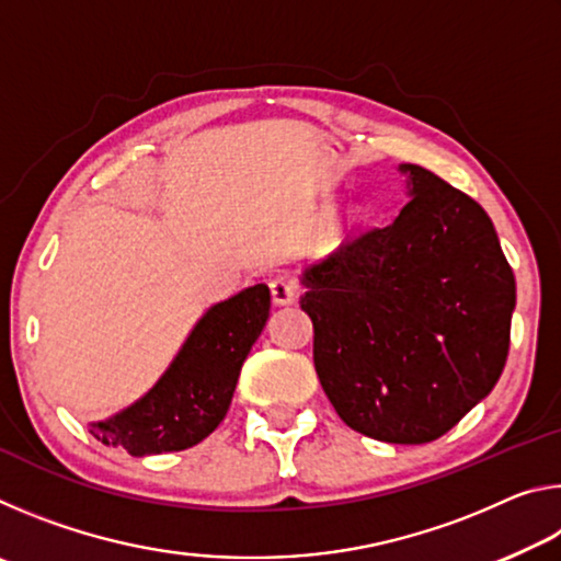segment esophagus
Segmentation results:
<instances>
[{"instance_id": "esophagus-1", "label": "esophagus", "mask_w": 561, "mask_h": 561, "mask_svg": "<svg viewBox=\"0 0 561 561\" xmlns=\"http://www.w3.org/2000/svg\"><path fill=\"white\" fill-rule=\"evenodd\" d=\"M270 289H272V299L277 307H287V304L297 301V294H299V284L294 282L287 274H282V277H274L270 282Z\"/></svg>"}]
</instances>
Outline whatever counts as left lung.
I'll use <instances>...</instances> for the list:
<instances>
[{"label":"left lung","instance_id":"obj_1","mask_svg":"<svg viewBox=\"0 0 561 561\" xmlns=\"http://www.w3.org/2000/svg\"><path fill=\"white\" fill-rule=\"evenodd\" d=\"M408 205L301 274L321 388L348 428L421 445L448 433L505 368L515 274L482 207L403 163Z\"/></svg>","mask_w":561,"mask_h":561}]
</instances>
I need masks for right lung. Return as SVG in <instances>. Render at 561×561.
Returning <instances> with one entry per match:
<instances>
[{
  "instance_id": "right-lung-1",
  "label": "right lung",
  "mask_w": 561,
  "mask_h": 561,
  "mask_svg": "<svg viewBox=\"0 0 561 561\" xmlns=\"http://www.w3.org/2000/svg\"><path fill=\"white\" fill-rule=\"evenodd\" d=\"M270 304L267 284L213 304L148 393L106 421L89 423L93 438L136 458L205 440L227 415L244 358L270 319Z\"/></svg>"
}]
</instances>
